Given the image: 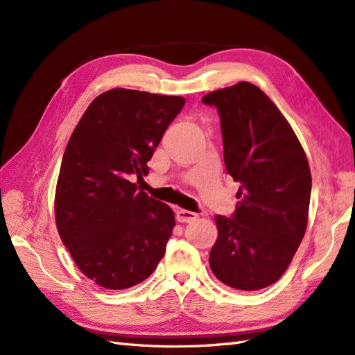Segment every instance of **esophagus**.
Instances as JSON below:
<instances>
[{"label":"esophagus","instance_id":"obj_1","mask_svg":"<svg viewBox=\"0 0 355 355\" xmlns=\"http://www.w3.org/2000/svg\"><path fill=\"white\" fill-rule=\"evenodd\" d=\"M175 216H177V220L183 222V223L193 222V220H196V217H198L196 213L189 211V210H181V208H178V210L175 211Z\"/></svg>","mask_w":355,"mask_h":355}]
</instances>
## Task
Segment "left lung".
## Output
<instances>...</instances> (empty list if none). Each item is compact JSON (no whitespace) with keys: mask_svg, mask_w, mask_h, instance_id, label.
Returning <instances> with one entry per match:
<instances>
[{"mask_svg":"<svg viewBox=\"0 0 355 355\" xmlns=\"http://www.w3.org/2000/svg\"><path fill=\"white\" fill-rule=\"evenodd\" d=\"M202 103L220 116L223 159L240 183L231 217L216 216L214 276L257 291L284 275L303 240L312 177L293 127L264 91L249 83L213 91Z\"/></svg>","mask_w":355,"mask_h":355,"instance_id":"left-lung-1","label":"left lung"}]
</instances>
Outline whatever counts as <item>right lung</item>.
<instances>
[{
    "label": "right lung",
    "mask_w": 355,
    "mask_h": 355,
    "mask_svg": "<svg viewBox=\"0 0 355 355\" xmlns=\"http://www.w3.org/2000/svg\"><path fill=\"white\" fill-rule=\"evenodd\" d=\"M183 106L178 96L114 88L91 102L71 133L55 192L57 228L79 270L100 286L138 285L165 255L174 211L138 183Z\"/></svg>",
    "instance_id": "obj_1"
}]
</instances>
